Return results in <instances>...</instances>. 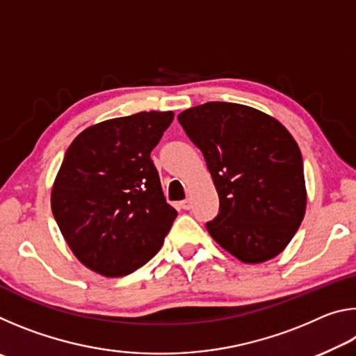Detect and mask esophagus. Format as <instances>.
Instances as JSON below:
<instances>
[{
  "label": "esophagus",
  "instance_id": "esophagus-1",
  "mask_svg": "<svg viewBox=\"0 0 356 356\" xmlns=\"http://www.w3.org/2000/svg\"><path fill=\"white\" fill-rule=\"evenodd\" d=\"M180 207H182L184 210H190L191 209V201L190 200H185L180 202Z\"/></svg>",
  "mask_w": 356,
  "mask_h": 356
}]
</instances>
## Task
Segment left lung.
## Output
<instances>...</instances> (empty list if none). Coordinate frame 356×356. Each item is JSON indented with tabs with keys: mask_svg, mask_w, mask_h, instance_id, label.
I'll list each match as a JSON object with an SVG mask.
<instances>
[{
	"mask_svg": "<svg viewBox=\"0 0 356 356\" xmlns=\"http://www.w3.org/2000/svg\"><path fill=\"white\" fill-rule=\"evenodd\" d=\"M177 119L218 191L210 236L245 264L278 256L306 210L303 159L292 135L268 114L227 102L193 106Z\"/></svg>",
	"mask_w": 356,
	"mask_h": 356,
	"instance_id": "left-lung-1",
	"label": "left lung"
}]
</instances>
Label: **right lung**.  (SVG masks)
<instances>
[{"mask_svg":"<svg viewBox=\"0 0 356 356\" xmlns=\"http://www.w3.org/2000/svg\"><path fill=\"white\" fill-rule=\"evenodd\" d=\"M172 111L108 119L70 144L51 190V210L83 265L125 276L163 245L177 212L166 202L150 152Z\"/></svg>","mask_w":356,"mask_h":356,"instance_id":"right-lung-1","label":"right lung"}]
</instances>
